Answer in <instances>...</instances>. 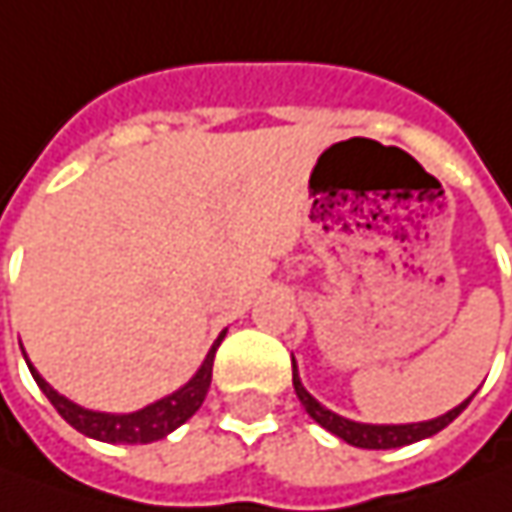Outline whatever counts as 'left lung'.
Returning a JSON list of instances; mask_svg holds the SVG:
<instances>
[{
  "instance_id": "obj_1",
  "label": "left lung",
  "mask_w": 512,
  "mask_h": 512,
  "mask_svg": "<svg viewBox=\"0 0 512 512\" xmlns=\"http://www.w3.org/2000/svg\"><path fill=\"white\" fill-rule=\"evenodd\" d=\"M293 387H296V396L299 402L305 404V410L310 413L313 422H319L325 430H330L333 436H339L347 444L353 447H364V450H390V447H404V444L422 442L427 436H436L439 430H444L447 424L453 422L464 407L470 404V399H464L459 407L447 410L439 419H430V422H413V424H362V422H350L339 413L327 410L325 404H319L310 393L305 390V384L299 379V370H296V362H293Z\"/></svg>"
}]
</instances>
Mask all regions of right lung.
Masks as SVG:
<instances>
[{"label": "right lung", "mask_w": 512, "mask_h": 512, "mask_svg": "<svg viewBox=\"0 0 512 512\" xmlns=\"http://www.w3.org/2000/svg\"><path fill=\"white\" fill-rule=\"evenodd\" d=\"M227 330L219 333V339L213 342L210 353L205 356L202 367L196 370V376L190 379L187 384H182L176 393H170L165 399L159 402L148 404L136 413H99V410H85L79 404H73L70 399H65L62 393H56L42 376L39 370L30 364V373L33 379L39 384V390L45 393L50 399V404L59 410V416L76 427L79 433H85L90 439H99V442H110V444H150L165 439L168 433H173L179 424H185L199 407L205 402L207 387H210V379H213V356H216V347L222 344Z\"/></svg>", "instance_id": "1"}]
</instances>
